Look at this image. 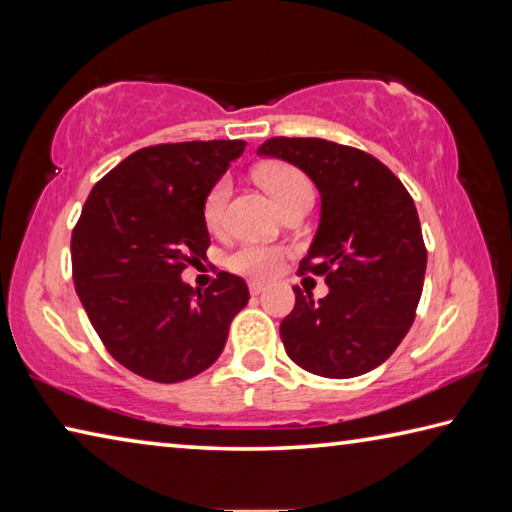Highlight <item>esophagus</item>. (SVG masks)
Instances as JSON below:
<instances>
[{"mask_svg":"<svg viewBox=\"0 0 512 512\" xmlns=\"http://www.w3.org/2000/svg\"><path fill=\"white\" fill-rule=\"evenodd\" d=\"M248 289H250V293H253V296H259V293H264L266 284H262V282H250Z\"/></svg>","mask_w":512,"mask_h":512,"instance_id":"34e87169","label":"esophagus"}]
</instances>
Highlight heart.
Segmentation results:
<instances>
[{
    "mask_svg": "<svg viewBox=\"0 0 512 512\" xmlns=\"http://www.w3.org/2000/svg\"><path fill=\"white\" fill-rule=\"evenodd\" d=\"M257 178L280 210L300 194H311V183L305 173L289 164H268L257 171ZM230 185L228 180H219L205 198L203 216L210 230H221L225 219V205H228ZM284 248L268 244H244L228 257V268L239 275L253 277V280H271L282 271Z\"/></svg>",
    "mask_w": 512,
    "mask_h": 512,
    "instance_id": "1",
    "label": "heart"
}]
</instances>
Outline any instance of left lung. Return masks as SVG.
<instances>
[{
    "label": "left lung",
    "mask_w": 512,
    "mask_h": 512,
    "mask_svg": "<svg viewBox=\"0 0 512 512\" xmlns=\"http://www.w3.org/2000/svg\"><path fill=\"white\" fill-rule=\"evenodd\" d=\"M259 155L296 164L320 194V221L300 268L325 275L318 302L296 291L282 320L284 350L329 379L381 366L413 325L427 248L418 210L400 178L370 153L318 137H271Z\"/></svg>",
    "instance_id": "1"
}]
</instances>
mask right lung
<instances>
[{"label":"right lung","instance_id":"add662e5","mask_svg":"<svg viewBox=\"0 0 512 512\" xmlns=\"http://www.w3.org/2000/svg\"><path fill=\"white\" fill-rule=\"evenodd\" d=\"M244 140L140 149L92 187L72 232L74 287L99 339L121 366L176 384L219 359L232 318L248 305L239 275L210 289L183 282L205 259V198Z\"/></svg>","mask_w":512,"mask_h":512}]
</instances>
